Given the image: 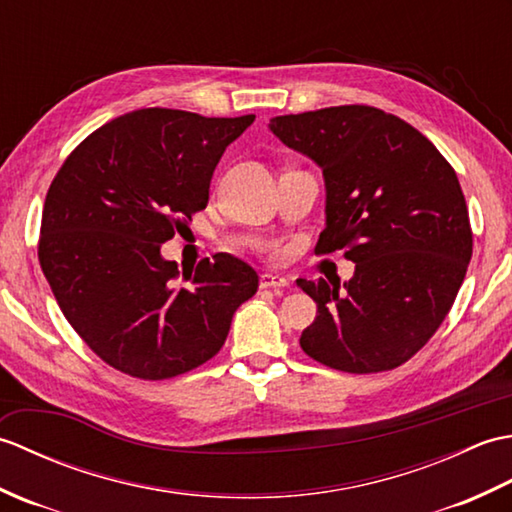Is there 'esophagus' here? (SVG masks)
<instances>
[{
	"mask_svg": "<svg viewBox=\"0 0 512 512\" xmlns=\"http://www.w3.org/2000/svg\"><path fill=\"white\" fill-rule=\"evenodd\" d=\"M288 286V279L286 277H279V275H273V273H264L262 277H259V288H270V290H281Z\"/></svg>",
	"mask_w": 512,
	"mask_h": 512,
	"instance_id": "esophagus-1",
	"label": "esophagus"
}]
</instances>
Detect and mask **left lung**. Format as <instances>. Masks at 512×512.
I'll return each mask as SVG.
<instances>
[{
	"label": "left lung",
	"instance_id": "1",
	"mask_svg": "<svg viewBox=\"0 0 512 512\" xmlns=\"http://www.w3.org/2000/svg\"><path fill=\"white\" fill-rule=\"evenodd\" d=\"M268 127L323 171L317 253L343 250L356 264L343 286L297 279L319 308L303 352L350 374L409 361L449 314L473 255L453 167L416 127L367 105L275 116Z\"/></svg>",
	"mask_w": 512,
	"mask_h": 512
}]
</instances>
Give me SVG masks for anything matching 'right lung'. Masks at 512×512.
<instances>
[{
	"label": "right lung",
	"mask_w": 512,
	"mask_h": 512,
	"mask_svg": "<svg viewBox=\"0 0 512 512\" xmlns=\"http://www.w3.org/2000/svg\"><path fill=\"white\" fill-rule=\"evenodd\" d=\"M255 121L147 107L96 129L63 162L41 217L39 264L65 319L107 365L162 380L209 361L257 292L242 259L182 268L160 244L206 209L226 147Z\"/></svg>",
	"instance_id": "right-lung-1"
}]
</instances>
